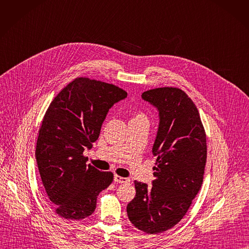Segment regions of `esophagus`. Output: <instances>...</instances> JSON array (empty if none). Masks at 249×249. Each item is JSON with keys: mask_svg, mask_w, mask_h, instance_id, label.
<instances>
[{"mask_svg": "<svg viewBox=\"0 0 249 249\" xmlns=\"http://www.w3.org/2000/svg\"><path fill=\"white\" fill-rule=\"evenodd\" d=\"M114 181L116 183H129L130 179L126 178V177H121L119 175H115L114 176Z\"/></svg>", "mask_w": 249, "mask_h": 249, "instance_id": "1", "label": "esophagus"}]
</instances>
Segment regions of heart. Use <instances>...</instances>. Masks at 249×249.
<instances>
[{"instance_id":"1","label":"heart","mask_w":249,"mask_h":249,"mask_svg":"<svg viewBox=\"0 0 249 249\" xmlns=\"http://www.w3.org/2000/svg\"><path fill=\"white\" fill-rule=\"evenodd\" d=\"M141 117H144V115H143V114H140V113H137V114H135V115H134L133 119H136V118H141Z\"/></svg>"}]
</instances>
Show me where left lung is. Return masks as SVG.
I'll return each mask as SVG.
<instances>
[{
	"mask_svg": "<svg viewBox=\"0 0 249 249\" xmlns=\"http://www.w3.org/2000/svg\"><path fill=\"white\" fill-rule=\"evenodd\" d=\"M159 116L152 153L157 158L152 187L134 181L136 195L127 205L129 220L146 233L157 234L177 224L200 190L206 163V135L191 99L178 88L142 94Z\"/></svg>",
	"mask_w": 249,
	"mask_h": 249,
	"instance_id": "1",
	"label": "left lung"
}]
</instances>
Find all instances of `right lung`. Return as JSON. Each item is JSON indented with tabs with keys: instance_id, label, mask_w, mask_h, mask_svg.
<instances>
[{
	"instance_id": "add662e5",
	"label": "right lung",
	"mask_w": 249,
	"mask_h": 249,
	"mask_svg": "<svg viewBox=\"0 0 249 249\" xmlns=\"http://www.w3.org/2000/svg\"><path fill=\"white\" fill-rule=\"evenodd\" d=\"M126 97L117 86L81 77L50 104L39 130L36 159L47 196L61 217H88L99 193L112 183L113 173L86 165L83 152L99 138L110 108Z\"/></svg>"
}]
</instances>
